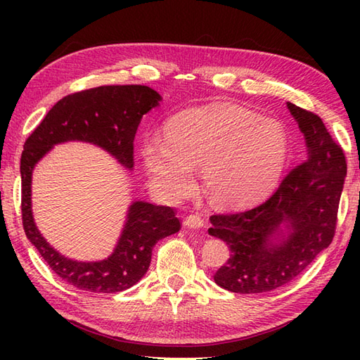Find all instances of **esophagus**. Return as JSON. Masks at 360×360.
<instances>
[{
  "label": "esophagus",
  "instance_id": "esophagus-1",
  "mask_svg": "<svg viewBox=\"0 0 360 360\" xmlns=\"http://www.w3.org/2000/svg\"><path fill=\"white\" fill-rule=\"evenodd\" d=\"M184 226L190 229H200L204 226V218L200 215V213H190V215H187L184 219Z\"/></svg>",
  "mask_w": 360,
  "mask_h": 360
}]
</instances>
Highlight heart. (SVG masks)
Returning <instances> with one entry per match:
<instances>
[{"label":"heart","instance_id":"obj_1","mask_svg":"<svg viewBox=\"0 0 360 360\" xmlns=\"http://www.w3.org/2000/svg\"><path fill=\"white\" fill-rule=\"evenodd\" d=\"M289 141L272 119L233 105H210L176 114L165 125V141L153 137L142 156L153 187L178 202L202 187L212 204L236 209L269 195L285 168Z\"/></svg>","mask_w":360,"mask_h":360}]
</instances>
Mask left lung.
Masks as SVG:
<instances>
[{"label":"left lung","instance_id":"1","mask_svg":"<svg viewBox=\"0 0 360 360\" xmlns=\"http://www.w3.org/2000/svg\"><path fill=\"white\" fill-rule=\"evenodd\" d=\"M307 137L308 158L255 207L210 217L209 233L227 243L231 258L213 275L231 292L263 294L288 285L331 244L347 159L316 112L288 103ZM281 222L291 232L280 243L271 236Z\"/></svg>","mask_w":360,"mask_h":360}]
</instances>
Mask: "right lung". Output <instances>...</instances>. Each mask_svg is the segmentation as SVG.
<instances>
[{
  "label": "right lung",
  "mask_w": 360,
  "mask_h": 360,
  "mask_svg": "<svg viewBox=\"0 0 360 360\" xmlns=\"http://www.w3.org/2000/svg\"><path fill=\"white\" fill-rule=\"evenodd\" d=\"M159 101L156 91L142 85L83 89L60 98L25 142L20 164L22 229L51 269L75 288L106 294L131 288L148 271L153 246L178 232L181 223L173 207L137 201L129 207L125 229L110 258L96 263L74 262L51 248L34 223L30 210L34 167L56 143L85 141L110 151L131 168L137 127Z\"/></svg>",
  "instance_id": "add662e5"
}]
</instances>
